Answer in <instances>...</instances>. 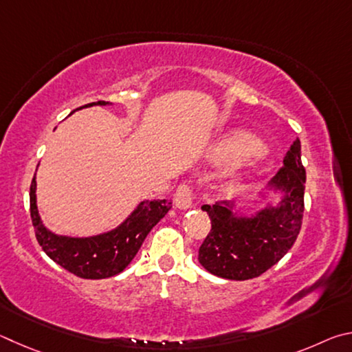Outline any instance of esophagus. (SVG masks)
<instances>
[{
	"instance_id": "34e87169",
	"label": "esophagus",
	"mask_w": 352,
	"mask_h": 352,
	"mask_svg": "<svg viewBox=\"0 0 352 352\" xmlns=\"http://www.w3.org/2000/svg\"><path fill=\"white\" fill-rule=\"evenodd\" d=\"M192 199H193L192 187H190L188 184H181L179 188L176 190L173 202H175V206L177 208H181V210H187V208L192 207Z\"/></svg>"
}]
</instances>
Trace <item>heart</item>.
Wrapping results in <instances>:
<instances>
[{"mask_svg": "<svg viewBox=\"0 0 352 352\" xmlns=\"http://www.w3.org/2000/svg\"><path fill=\"white\" fill-rule=\"evenodd\" d=\"M258 148H260L258 142L252 135L245 133H236L230 139H226L223 144L218 145L214 154L221 159H229L244 156V154H252L258 151Z\"/></svg>", "mask_w": 352, "mask_h": 352, "instance_id": "heart-1", "label": "heart"}]
</instances>
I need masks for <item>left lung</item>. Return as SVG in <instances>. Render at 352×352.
<instances>
[{"label":"left lung","instance_id":"8db88e82","mask_svg":"<svg viewBox=\"0 0 352 352\" xmlns=\"http://www.w3.org/2000/svg\"><path fill=\"white\" fill-rule=\"evenodd\" d=\"M285 165L269 186L283 193L276 206L255 217H236L233 204L218 201L202 206L212 229L199 248L198 260L208 272L227 280L256 278L278 263L297 239L305 212L306 170L297 139L285 156Z\"/></svg>","mask_w":352,"mask_h":352}]
</instances>
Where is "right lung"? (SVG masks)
Masks as SVG:
<instances>
[{
	"label": "right lung",
	"mask_w": 352,
	"mask_h": 352,
	"mask_svg": "<svg viewBox=\"0 0 352 352\" xmlns=\"http://www.w3.org/2000/svg\"><path fill=\"white\" fill-rule=\"evenodd\" d=\"M107 103L98 100L83 104L77 109ZM35 190L36 182L34 175L29 198L30 218H32L36 241L52 261L67 272L85 280H102L120 274L133 261L150 230L171 208V202L166 199L144 201L117 229L108 233L89 238L60 236L43 226L36 210Z\"/></svg>",
	"instance_id": "add662e5"
}]
</instances>
